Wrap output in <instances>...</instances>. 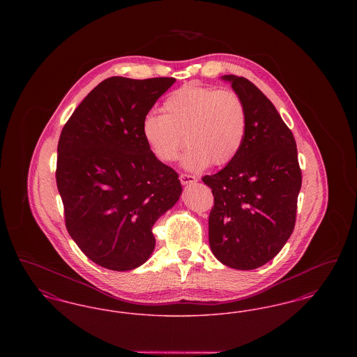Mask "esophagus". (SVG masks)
I'll return each instance as SVG.
<instances>
[{"mask_svg": "<svg viewBox=\"0 0 357 357\" xmlns=\"http://www.w3.org/2000/svg\"><path fill=\"white\" fill-rule=\"evenodd\" d=\"M179 181L182 185H191V183H195L197 182V178L191 174H181L179 175Z\"/></svg>", "mask_w": 357, "mask_h": 357, "instance_id": "esophagus-1", "label": "esophagus"}]
</instances>
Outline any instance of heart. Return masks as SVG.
Listing matches in <instances>:
<instances>
[{"label":"heart","mask_w":357,"mask_h":357,"mask_svg":"<svg viewBox=\"0 0 357 357\" xmlns=\"http://www.w3.org/2000/svg\"><path fill=\"white\" fill-rule=\"evenodd\" d=\"M163 114H149L142 135L156 159L174 162L185 147L183 165L201 170L210 163L229 165L241 151L248 134V109L234 91L188 83L166 98Z\"/></svg>","instance_id":"obj_1"}]
</instances>
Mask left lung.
Masks as SVG:
<instances>
[{
    "label": "left lung",
    "instance_id": "left-lung-1",
    "mask_svg": "<svg viewBox=\"0 0 357 357\" xmlns=\"http://www.w3.org/2000/svg\"><path fill=\"white\" fill-rule=\"evenodd\" d=\"M223 79L245 102L248 134L226 167L202 178L214 197L208 242L223 265L252 271L278 255L291 236L303 175L294 136L273 102L245 77Z\"/></svg>",
    "mask_w": 357,
    "mask_h": 357
}]
</instances>
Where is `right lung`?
Instances as JSON below:
<instances>
[{
  "label": "right lung",
  "instance_id": "1",
  "mask_svg": "<svg viewBox=\"0 0 357 357\" xmlns=\"http://www.w3.org/2000/svg\"><path fill=\"white\" fill-rule=\"evenodd\" d=\"M174 77L114 76L96 85L64 124L56 182L69 236L91 261L126 272L153 253V223L182 192L178 174L153 156L142 121Z\"/></svg>",
  "mask_w": 357,
  "mask_h": 357
}]
</instances>
